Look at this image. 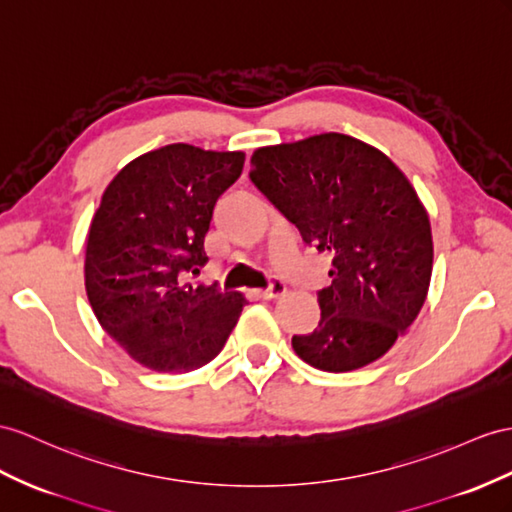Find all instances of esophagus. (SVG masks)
Wrapping results in <instances>:
<instances>
[{
  "label": "esophagus",
  "instance_id": "1",
  "mask_svg": "<svg viewBox=\"0 0 512 512\" xmlns=\"http://www.w3.org/2000/svg\"><path fill=\"white\" fill-rule=\"evenodd\" d=\"M285 292H287V287H285V283H283V281H272V283H270V287H266V290H259L257 294H259L261 298L272 300V298H281V296H285Z\"/></svg>",
  "mask_w": 512,
  "mask_h": 512
}]
</instances>
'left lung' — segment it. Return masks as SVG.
<instances>
[{"instance_id": "1", "label": "left lung", "mask_w": 512, "mask_h": 512, "mask_svg": "<svg viewBox=\"0 0 512 512\" xmlns=\"http://www.w3.org/2000/svg\"><path fill=\"white\" fill-rule=\"evenodd\" d=\"M251 179L318 253H329L320 322L294 335L296 355L324 372L381 359L422 309L432 274L424 203L402 170L346 134L255 149Z\"/></svg>"}]
</instances>
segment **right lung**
<instances>
[{
  "label": "right lung",
  "mask_w": 512,
  "mask_h": 512,
  "mask_svg": "<svg viewBox=\"0 0 512 512\" xmlns=\"http://www.w3.org/2000/svg\"><path fill=\"white\" fill-rule=\"evenodd\" d=\"M242 151L166 144L125 164L86 235V294L99 324L153 372L203 368L225 346L246 298L186 283L207 264L218 196L242 175Z\"/></svg>",
  "instance_id": "right-lung-1"
}]
</instances>
